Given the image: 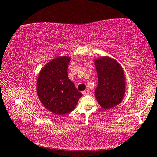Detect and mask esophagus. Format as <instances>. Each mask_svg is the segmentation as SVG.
I'll list each match as a JSON object with an SVG mask.
<instances>
[{
  "instance_id": "1",
  "label": "esophagus",
  "mask_w": 157,
  "mask_h": 157,
  "mask_svg": "<svg viewBox=\"0 0 157 157\" xmlns=\"http://www.w3.org/2000/svg\"><path fill=\"white\" fill-rule=\"evenodd\" d=\"M83 94L84 95H89V90H85L83 91Z\"/></svg>"
}]
</instances>
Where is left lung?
I'll list each match as a JSON object with an SVG mask.
<instances>
[{
    "label": "left lung",
    "instance_id": "8db88e82",
    "mask_svg": "<svg viewBox=\"0 0 157 157\" xmlns=\"http://www.w3.org/2000/svg\"><path fill=\"white\" fill-rule=\"evenodd\" d=\"M95 64L98 78L95 91L97 101L104 109L117 106L124 98L126 86L123 69L109 57L95 59Z\"/></svg>",
    "mask_w": 157,
    "mask_h": 157
}]
</instances>
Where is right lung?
Wrapping results in <instances>:
<instances>
[{
    "instance_id": "right-lung-1",
    "label": "right lung",
    "mask_w": 157,
    "mask_h": 157,
    "mask_svg": "<svg viewBox=\"0 0 157 157\" xmlns=\"http://www.w3.org/2000/svg\"><path fill=\"white\" fill-rule=\"evenodd\" d=\"M70 58L58 57L42 69L37 82V93L43 106L56 115L73 111L82 93L68 77Z\"/></svg>"
}]
</instances>
